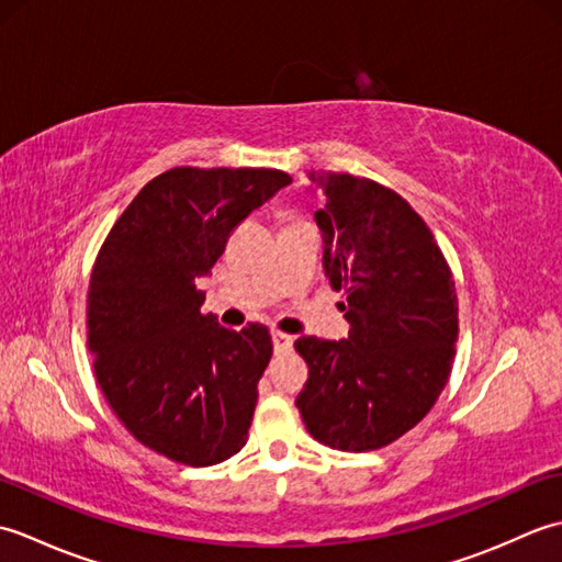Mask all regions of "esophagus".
Listing matches in <instances>:
<instances>
[{
    "label": "esophagus",
    "mask_w": 562,
    "mask_h": 562,
    "mask_svg": "<svg viewBox=\"0 0 562 562\" xmlns=\"http://www.w3.org/2000/svg\"><path fill=\"white\" fill-rule=\"evenodd\" d=\"M272 345H274V352H290L294 345V338L288 336V333L272 330Z\"/></svg>",
    "instance_id": "34e87169"
}]
</instances>
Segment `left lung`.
<instances>
[{"label": "left lung", "instance_id": "obj_1", "mask_svg": "<svg viewBox=\"0 0 562 562\" xmlns=\"http://www.w3.org/2000/svg\"><path fill=\"white\" fill-rule=\"evenodd\" d=\"M312 178L324 270L348 300L350 333L294 342L308 364L296 408L321 445L379 449L420 423L447 386L457 288L432 232L398 193L350 173Z\"/></svg>", "mask_w": 562, "mask_h": 562}]
</instances>
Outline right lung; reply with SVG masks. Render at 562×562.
Wrapping results in <instances>:
<instances>
[{
  "label": "right lung",
  "instance_id": "right-lung-1",
  "mask_svg": "<svg viewBox=\"0 0 562 562\" xmlns=\"http://www.w3.org/2000/svg\"><path fill=\"white\" fill-rule=\"evenodd\" d=\"M290 183L278 169L178 166L139 190L99 250L87 300L99 386L130 435L166 459L212 465L246 445L270 333L202 314L195 280Z\"/></svg>",
  "mask_w": 562,
  "mask_h": 562
}]
</instances>
